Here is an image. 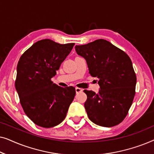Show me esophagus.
I'll use <instances>...</instances> for the list:
<instances>
[{
  "instance_id": "1",
  "label": "esophagus",
  "mask_w": 154,
  "mask_h": 154,
  "mask_svg": "<svg viewBox=\"0 0 154 154\" xmlns=\"http://www.w3.org/2000/svg\"><path fill=\"white\" fill-rule=\"evenodd\" d=\"M82 91H83V90H82L81 88H75V92H76V93H79V92H81Z\"/></svg>"
}]
</instances>
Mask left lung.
I'll list each match as a JSON object with an SVG mask.
<instances>
[{
    "label": "left lung",
    "mask_w": 154,
    "mask_h": 154,
    "mask_svg": "<svg viewBox=\"0 0 154 154\" xmlns=\"http://www.w3.org/2000/svg\"><path fill=\"white\" fill-rule=\"evenodd\" d=\"M75 50L86 60L89 73L97 78L100 86L98 93L84 90L89 119L108 128L121 123L135 94L137 78L129 56L104 39L75 45Z\"/></svg>",
    "instance_id": "obj_1"
}]
</instances>
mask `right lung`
I'll return each mask as SVG.
<instances>
[{"label": "right lung", "instance_id": "right-lung-1", "mask_svg": "<svg viewBox=\"0 0 154 154\" xmlns=\"http://www.w3.org/2000/svg\"><path fill=\"white\" fill-rule=\"evenodd\" d=\"M73 45L41 40L26 50L19 60L15 88L24 113L37 125L54 127L66 117L75 97V88L60 87L51 79Z\"/></svg>", "mask_w": 154, "mask_h": 154}]
</instances>
